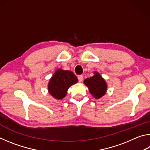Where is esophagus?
Wrapping results in <instances>:
<instances>
[{
	"label": "esophagus",
	"mask_w": 150,
	"mask_h": 150,
	"mask_svg": "<svg viewBox=\"0 0 150 150\" xmlns=\"http://www.w3.org/2000/svg\"><path fill=\"white\" fill-rule=\"evenodd\" d=\"M77 78H78L79 82L81 83V81H82L83 79V75H79L78 77H77Z\"/></svg>",
	"instance_id": "1"
}]
</instances>
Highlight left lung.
I'll return each instance as SVG.
<instances>
[{"mask_svg":"<svg viewBox=\"0 0 150 150\" xmlns=\"http://www.w3.org/2000/svg\"><path fill=\"white\" fill-rule=\"evenodd\" d=\"M84 83L87 86L91 95L95 98H99L105 95L107 88L105 81L98 73L95 72V75L85 79Z\"/></svg>","mask_w":150,"mask_h":150,"instance_id":"8db88e82","label":"left lung"}]
</instances>
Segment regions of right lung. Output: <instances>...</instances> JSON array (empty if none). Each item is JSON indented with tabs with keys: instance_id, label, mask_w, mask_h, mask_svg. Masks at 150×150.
Here are the masks:
<instances>
[{
	"instance_id": "add662e5",
	"label": "right lung",
	"mask_w": 150,
	"mask_h": 150,
	"mask_svg": "<svg viewBox=\"0 0 150 150\" xmlns=\"http://www.w3.org/2000/svg\"><path fill=\"white\" fill-rule=\"evenodd\" d=\"M78 79L70 71L57 69L54 73L48 85V91L50 95L56 99H62L67 94L68 88L75 84Z\"/></svg>"
}]
</instances>
